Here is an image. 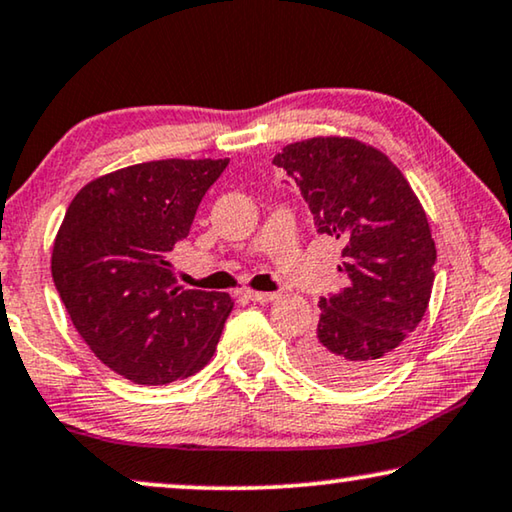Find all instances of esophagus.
Returning a JSON list of instances; mask_svg holds the SVG:
<instances>
[{
  "instance_id": "34e87169",
  "label": "esophagus",
  "mask_w": 512,
  "mask_h": 512,
  "mask_svg": "<svg viewBox=\"0 0 512 512\" xmlns=\"http://www.w3.org/2000/svg\"><path fill=\"white\" fill-rule=\"evenodd\" d=\"M246 297L250 301H257V304H269V301H273L278 297L276 292H257V290H246Z\"/></svg>"
}]
</instances>
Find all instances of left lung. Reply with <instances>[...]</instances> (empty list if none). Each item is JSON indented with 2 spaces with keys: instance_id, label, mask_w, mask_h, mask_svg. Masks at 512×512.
Instances as JSON below:
<instances>
[{
  "instance_id": "8db88e82",
  "label": "left lung",
  "mask_w": 512,
  "mask_h": 512,
  "mask_svg": "<svg viewBox=\"0 0 512 512\" xmlns=\"http://www.w3.org/2000/svg\"><path fill=\"white\" fill-rule=\"evenodd\" d=\"M273 164L297 183L318 232L343 243L338 271L348 276L320 299L318 329L297 362L322 383L369 385L427 313L436 276L427 213L397 164L352 136L287 143Z\"/></svg>"
}]
</instances>
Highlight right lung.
Segmentation results:
<instances>
[{
  "instance_id": "1",
  "label": "right lung",
  "mask_w": 512,
  "mask_h": 512,
  "mask_svg": "<svg viewBox=\"0 0 512 512\" xmlns=\"http://www.w3.org/2000/svg\"><path fill=\"white\" fill-rule=\"evenodd\" d=\"M222 160H153L83 185L64 213L50 271L99 362L136 385L190 378L211 362L234 308L225 292L185 290L169 262L190 234Z\"/></svg>"
}]
</instances>
